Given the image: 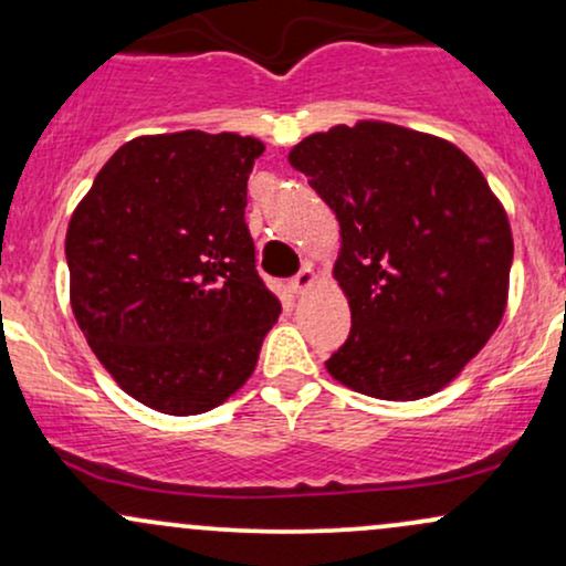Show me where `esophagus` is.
<instances>
[{
    "instance_id": "esophagus-1",
    "label": "esophagus",
    "mask_w": 566,
    "mask_h": 566,
    "mask_svg": "<svg viewBox=\"0 0 566 566\" xmlns=\"http://www.w3.org/2000/svg\"><path fill=\"white\" fill-rule=\"evenodd\" d=\"M314 284H316V271H314V265L305 263L303 269H301V274H297V276L290 282V290L295 292V295H303V292H308L311 287H314Z\"/></svg>"
}]
</instances>
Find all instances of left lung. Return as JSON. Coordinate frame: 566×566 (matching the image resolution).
Returning a JSON list of instances; mask_svg holds the SVG:
<instances>
[{
    "instance_id": "8db88e82",
    "label": "left lung",
    "mask_w": 566,
    "mask_h": 566,
    "mask_svg": "<svg viewBox=\"0 0 566 566\" xmlns=\"http://www.w3.org/2000/svg\"><path fill=\"white\" fill-rule=\"evenodd\" d=\"M287 159L340 223L350 335L327 373L388 401L450 386L509 303L511 223L482 170L450 140L378 119L308 135Z\"/></svg>"
}]
</instances>
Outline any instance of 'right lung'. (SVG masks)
<instances>
[{
    "instance_id": "obj_1",
    "label": "right lung",
    "mask_w": 566,
    "mask_h": 566,
    "mask_svg": "<svg viewBox=\"0 0 566 566\" xmlns=\"http://www.w3.org/2000/svg\"><path fill=\"white\" fill-rule=\"evenodd\" d=\"M263 148L237 133L140 135L69 220L74 319L116 386L157 412L223 405L279 319L244 223Z\"/></svg>"
}]
</instances>
